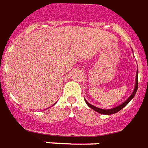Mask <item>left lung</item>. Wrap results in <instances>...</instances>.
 Instances as JSON below:
<instances>
[{"instance_id": "8db88e82", "label": "left lung", "mask_w": 148, "mask_h": 148, "mask_svg": "<svg viewBox=\"0 0 148 148\" xmlns=\"http://www.w3.org/2000/svg\"><path fill=\"white\" fill-rule=\"evenodd\" d=\"M137 88H138V70H137V71H136V85H135V88H134V90H133V92H132V95L129 97V99H127L126 101L124 102L122 104L119 105V106H118V107H116V108H112V109H108V110H104V109H100V108H96V107H95V106H93V105L90 104L89 103H88V102L85 100V103H87V105H88L89 108H91L92 109H93L94 110H96V112H98V113H100L102 114H115L117 113V112H119V110H121V109L123 108H125V106H126L129 103H130V101L131 100V99L134 97V96H135L136 92V91H137Z\"/></svg>"}]
</instances>
